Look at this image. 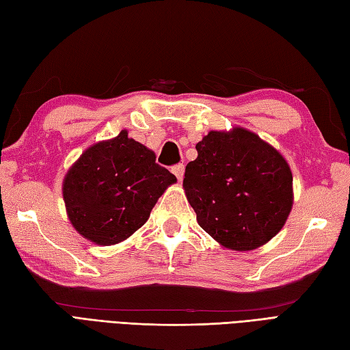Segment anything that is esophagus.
Returning a JSON list of instances; mask_svg holds the SVG:
<instances>
[{
  "mask_svg": "<svg viewBox=\"0 0 350 350\" xmlns=\"http://www.w3.org/2000/svg\"><path fill=\"white\" fill-rule=\"evenodd\" d=\"M171 171H173V174L177 177V180L180 182L183 179V174H185L183 163H179V165H174L173 168H171Z\"/></svg>",
  "mask_w": 350,
  "mask_h": 350,
  "instance_id": "1",
  "label": "esophagus"
}]
</instances>
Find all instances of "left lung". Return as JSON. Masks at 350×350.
Here are the masks:
<instances>
[{
  "label": "left lung",
  "mask_w": 350,
  "mask_h": 350,
  "mask_svg": "<svg viewBox=\"0 0 350 350\" xmlns=\"http://www.w3.org/2000/svg\"><path fill=\"white\" fill-rule=\"evenodd\" d=\"M196 148L183 189L200 227L233 251H252L277 236L293 206L284 156L241 126L211 131Z\"/></svg>",
  "instance_id": "1"
}]
</instances>
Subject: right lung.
<instances>
[{
	"instance_id": "add662e5",
	"label": "right lung",
	"mask_w": 350,
	"mask_h": 350,
	"mask_svg": "<svg viewBox=\"0 0 350 350\" xmlns=\"http://www.w3.org/2000/svg\"><path fill=\"white\" fill-rule=\"evenodd\" d=\"M177 179L156 154L122 131L83 152L63 179L73 228L96 245L123 242L146 224L158 198Z\"/></svg>"
}]
</instances>
